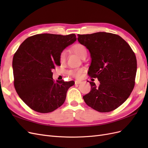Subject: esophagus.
<instances>
[{"label": "esophagus", "instance_id": "1", "mask_svg": "<svg viewBox=\"0 0 148 148\" xmlns=\"http://www.w3.org/2000/svg\"><path fill=\"white\" fill-rule=\"evenodd\" d=\"M75 84H80V83H82V82H80V81H75Z\"/></svg>", "mask_w": 148, "mask_h": 148}]
</instances>
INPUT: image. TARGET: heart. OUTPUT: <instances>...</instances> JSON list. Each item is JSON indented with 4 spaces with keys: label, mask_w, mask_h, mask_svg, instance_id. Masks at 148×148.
Masks as SVG:
<instances>
[{
    "label": "heart",
    "mask_w": 148,
    "mask_h": 148,
    "mask_svg": "<svg viewBox=\"0 0 148 148\" xmlns=\"http://www.w3.org/2000/svg\"><path fill=\"white\" fill-rule=\"evenodd\" d=\"M71 50H72L76 54H77L80 58L83 59V57L87 54V50L86 48L82 44H77L74 45L72 48H71ZM66 52L65 51H62L60 54H59V61L61 64H64L66 60ZM83 72V69H78L73 70H70L69 71V74L71 75L73 77L75 78H79L81 77V75Z\"/></svg>",
    "instance_id": "1"
}]
</instances>
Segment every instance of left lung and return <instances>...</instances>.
Masks as SVG:
<instances>
[{"instance_id": "1", "label": "left lung", "mask_w": 148, "mask_h": 148, "mask_svg": "<svg viewBox=\"0 0 148 148\" xmlns=\"http://www.w3.org/2000/svg\"><path fill=\"white\" fill-rule=\"evenodd\" d=\"M78 41L90 53L89 77L100 82L83 97L86 104L100 112H109L122 105L135 86L137 62L135 53L120 36L106 32L78 34Z\"/></svg>"}]
</instances>
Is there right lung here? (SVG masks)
<instances>
[{"label": "right lung", "instance_id": "1", "mask_svg": "<svg viewBox=\"0 0 148 148\" xmlns=\"http://www.w3.org/2000/svg\"><path fill=\"white\" fill-rule=\"evenodd\" d=\"M75 34H36L26 39L13 56L14 86L18 95L31 109L49 113L64 104L75 82L53 79L52 70L60 65L59 54L74 43Z\"/></svg>", "mask_w": 148, "mask_h": 148}]
</instances>
